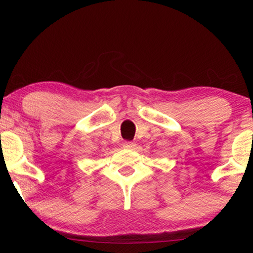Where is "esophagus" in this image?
I'll return each instance as SVG.
<instances>
[{
  "label": "esophagus",
  "instance_id": "34e87169",
  "mask_svg": "<svg viewBox=\"0 0 253 253\" xmlns=\"http://www.w3.org/2000/svg\"><path fill=\"white\" fill-rule=\"evenodd\" d=\"M134 146H136V145H134L132 141H126V143L123 144V147L126 148V150H133Z\"/></svg>",
  "mask_w": 253,
  "mask_h": 253
}]
</instances>
